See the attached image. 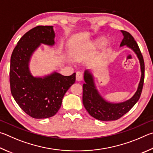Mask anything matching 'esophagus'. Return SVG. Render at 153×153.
<instances>
[{
	"label": "esophagus",
	"instance_id": "1",
	"mask_svg": "<svg viewBox=\"0 0 153 153\" xmlns=\"http://www.w3.org/2000/svg\"><path fill=\"white\" fill-rule=\"evenodd\" d=\"M83 79V74L81 71L76 72V80L78 81H81Z\"/></svg>",
	"mask_w": 153,
	"mask_h": 153
}]
</instances>
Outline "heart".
<instances>
[{
	"instance_id": "heart-1",
	"label": "heart",
	"mask_w": 153,
	"mask_h": 153,
	"mask_svg": "<svg viewBox=\"0 0 153 153\" xmlns=\"http://www.w3.org/2000/svg\"><path fill=\"white\" fill-rule=\"evenodd\" d=\"M102 43H103V39H99L95 40L93 45H94V46L97 47V46H99V45L102 44Z\"/></svg>"
}]
</instances>
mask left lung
<instances>
[{
	"mask_svg": "<svg viewBox=\"0 0 153 153\" xmlns=\"http://www.w3.org/2000/svg\"><path fill=\"white\" fill-rule=\"evenodd\" d=\"M124 39H122L120 46L126 45L133 50L140 63L141 79L139 83L137 91L134 95L125 102L120 103H109L103 100L99 94L93 82V76L88 71H85L83 84V93H82V103L91 116L94 118L101 121H113L120 119L129 111L132 107L138 101L143 88L144 81V62L143 56L140 50L137 43L129 32L122 30Z\"/></svg>",
	"mask_w": 153,
	"mask_h": 153,
	"instance_id": "obj_1",
	"label": "left lung"
}]
</instances>
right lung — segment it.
<instances>
[{"mask_svg":"<svg viewBox=\"0 0 153 153\" xmlns=\"http://www.w3.org/2000/svg\"><path fill=\"white\" fill-rule=\"evenodd\" d=\"M52 26L39 25L21 37L10 57V87L13 98L23 111L36 119L54 116L62 101L76 79V74L63 76L53 72L44 78L33 77L28 64L32 53L40 44H54Z\"/></svg>","mask_w":153,"mask_h":153,"instance_id":"add662e5","label":"right lung"}]
</instances>
